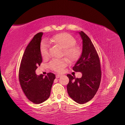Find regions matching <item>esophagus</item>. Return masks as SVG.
<instances>
[{"mask_svg": "<svg viewBox=\"0 0 125 125\" xmlns=\"http://www.w3.org/2000/svg\"><path fill=\"white\" fill-rule=\"evenodd\" d=\"M61 74H56V78H59V77H61Z\"/></svg>", "mask_w": 125, "mask_h": 125, "instance_id": "34e87169", "label": "esophagus"}]
</instances>
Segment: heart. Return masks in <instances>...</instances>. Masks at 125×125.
Listing matches in <instances>:
<instances>
[{"instance_id": "b5f03b06", "label": "heart", "mask_w": 125, "mask_h": 125, "mask_svg": "<svg viewBox=\"0 0 125 125\" xmlns=\"http://www.w3.org/2000/svg\"><path fill=\"white\" fill-rule=\"evenodd\" d=\"M50 42L52 44L60 46L63 49V54L71 61H76L81 54V50L75 46L76 41L74 37L67 33L58 34L51 38ZM40 52L42 58L45 59L48 56V45L43 42L40 46ZM68 62L65 59L52 60L48 63L50 68L55 71L60 73L67 66Z\"/></svg>"}]
</instances>
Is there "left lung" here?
Returning a JSON list of instances; mask_svg holds the SVG:
<instances>
[{"label": "left lung", "instance_id": "8db88e82", "mask_svg": "<svg viewBox=\"0 0 125 125\" xmlns=\"http://www.w3.org/2000/svg\"><path fill=\"white\" fill-rule=\"evenodd\" d=\"M82 40V52L73 69L81 72V78L68 74L69 81L67 92L69 96L79 104H84L94 96L99 88L101 70L99 55L90 39L82 31L79 32Z\"/></svg>", "mask_w": 125, "mask_h": 125}]
</instances>
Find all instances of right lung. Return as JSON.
Instances as JSON below:
<instances>
[{
  "label": "right lung",
  "mask_w": 125,
  "mask_h": 125,
  "mask_svg": "<svg viewBox=\"0 0 125 125\" xmlns=\"http://www.w3.org/2000/svg\"><path fill=\"white\" fill-rule=\"evenodd\" d=\"M43 35L40 32L34 36L26 47L21 60L19 79L26 97L33 103H43L50 96L52 86L55 75L51 73L44 75H36L35 70L42 62L40 46Z\"/></svg>",
  "instance_id": "add662e5"
}]
</instances>
